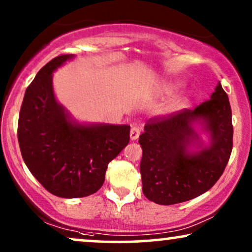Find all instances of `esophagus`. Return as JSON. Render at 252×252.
Returning <instances> with one entry per match:
<instances>
[{
	"label": "esophagus",
	"instance_id": "esophagus-1",
	"mask_svg": "<svg viewBox=\"0 0 252 252\" xmlns=\"http://www.w3.org/2000/svg\"><path fill=\"white\" fill-rule=\"evenodd\" d=\"M141 127L139 126H134L132 127V129H130V140H136L137 137L140 136L141 134Z\"/></svg>",
	"mask_w": 252,
	"mask_h": 252
}]
</instances>
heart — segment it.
<instances>
[{
    "mask_svg": "<svg viewBox=\"0 0 252 252\" xmlns=\"http://www.w3.org/2000/svg\"><path fill=\"white\" fill-rule=\"evenodd\" d=\"M179 86H180V82H177V81H171V82H167L166 85H165V89H166L167 92H173L177 89ZM186 98L182 97L180 98V102H185Z\"/></svg>",
    "mask_w": 252,
    "mask_h": 252,
    "instance_id": "b5f03b06",
    "label": "heart"
}]
</instances>
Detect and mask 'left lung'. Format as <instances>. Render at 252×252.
I'll return each instance as SVG.
<instances>
[{
	"instance_id": "1",
	"label": "left lung",
	"mask_w": 252,
	"mask_h": 252,
	"mask_svg": "<svg viewBox=\"0 0 252 252\" xmlns=\"http://www.w3.org/2000/svg\"><path fill=\"white\" fill-rule=\"evenodd\" d=\"M201 119L212 133V146L189 155L190 140L197 138L191 125ZM139 143L143 151L142 191L149 201L172 205L208 191L222 175L233 149L232 109L221 84L211 98L194 110L182 109L150 118Z\"/></svg>"
}]
</instances>
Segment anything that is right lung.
Instances as JSON below:
<instances>
[{"label": "right lung", "mask_w": 252, "mask_h": 252, "mask_svg": "<svg viewBox=\"0 0 252 252\" xmlns=\"http://www.w3.org/2000/svg\"><path fill=\"white\" fill-rule=\"evenodd\" d=\"M72 54L47 63L27 87L20 106L18 142L34 178L58 197L77 198L102 187L108 164L129 142L128 125H74L53 91V72Z\"/></svg>", "instance_id": "obj_1"}]
</instances>
